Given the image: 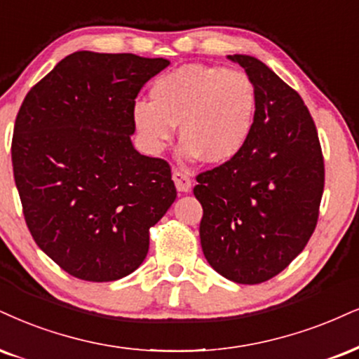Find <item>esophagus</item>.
<instances>
[{
	"label": "esophagus",
	"mask_w": 359,
	"mask_h": 359,
	"mask_svg": "<svg viewBox=\"0 0 359 359\" xmlns=\"http://www.w3.org/2000/svg\"><path fill=\"white\" fill-rule=\"evenodd\" d=\"M172 181H175L176 189H178V191L188 193L189 189H191V178L188 176V172L181 171L178 168L172 170Z\"/></svg>",
	"instance_id": "1"
}]
</instances>
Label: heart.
<instances>
[{
    "label": "heart",
    "instance_id": "heart-1",
    "mask_svg": "<svg viewBox=\"0 0 359 359\" xmlns=\"http://www.w3.org/2000/svg\"><path fill=\"white\" fill-rule=\"evenodd\" d=\"M256 88L240 69L184 65L159 76L151 101L133 104V123L149 151H161L178 125L181 156L223 165L241 153L253 131Z\"/></svg>",
    "mask_w": 359,
    "mask_h": 359
}]
</instances>
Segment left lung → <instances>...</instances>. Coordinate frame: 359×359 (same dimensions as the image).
<instances>
[{"label": "left lung", "mask_w": 359, "mask_h": 359, "mask_svg": "<svg viewBox=\"0 0 359 359\" xmlns=\"http://www.w3.org/2000/svg\"><path fill=\"white\" fill-rule=\"evenodd\" d=\"M228 57L255 83L253 131L236 158L196 176L193 193L208 263L234 283L258 285L281 273L315 231L325 159L302 96L256 57Z\"/></svg>", "instance_id": "1"}]
</instances>
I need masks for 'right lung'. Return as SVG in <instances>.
Here are the masks:
<instances>
[{
	"mask_svg": "<svg viewBox=\"0 0 359 359\" xmlns=\"http://www.w3.org/2000/svg\"><path fill=\"white\" fill-rule=\"evenodd\" d=\"M165 57L76 51L31 88L11 141L25 221L61 269L85 281L128 276L149 228L176 200L171 168L133 148V104Z\"/></svg>",
	"mask_w": 359,
	"mask_h": 359,
	"instance_id": "right-lung-1",
	"label": "right lung"
}]
</instances>
